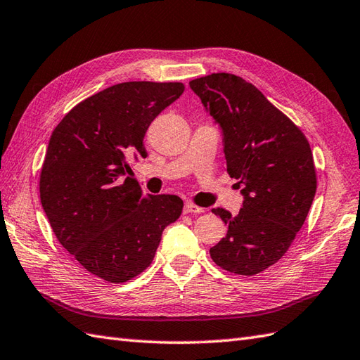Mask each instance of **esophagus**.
<instances>
[{
	"mask_svg": "<svg viewBox=\"0 0 360 360\" xmlns=\"http://www.w3.org/2000/svg\"><path fill=\"white\" fill-rule=\"evenodd\" d=\"M203 211H205L203 207L194 205L193 202H186L185 207H183V212H185V214H202Z\"/></svg>",
	"mask_w": 360,
	"mask_h": 360,
	"instance_id": "esophagus-1",
	"label": "esophagus"
}]
</instances>
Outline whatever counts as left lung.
I'll return each instance as SVG.
<instances>
[{"label": "left lung", "mask_w": 360, "mask_h": 360, "mask_svg": "<svg viewBox=\"0 0 360 360\" xmlns=\"http://www.w3.org/2000/svg\"><path fill=\"white\" fill-rule=\"evenodd\" d=\"M223 131L226 169L245 195L233 215L214 207L228 228L210 250L223 269L259 274L290 250L314 200L317 177L309 143L257 87L233 74L189 82Z\"/></svg>", "instance_id": "1"}]
</instances>
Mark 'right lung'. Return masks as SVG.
<instances>
[{
    "label": "right lung",
    "mask_w": 360,
    "mask_h": 360,
    "mask_svg": "<svg viewBox=\"0 0 360 360\" xmlns=\"http://www.w3.org/2000/svg\"><path fill=\"white\" fill-rule=\"evenodd\" d=\"M183 91V83L114 84L72 108L51 135L39 174L43 210L63 248L109 283L143 273L181 214L180 197L143 195L126 172L131 157H146L149 124Z\"/></svg>",
    "instance_id": "obj_1"
}]
</instances>
